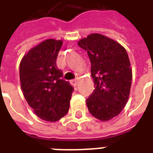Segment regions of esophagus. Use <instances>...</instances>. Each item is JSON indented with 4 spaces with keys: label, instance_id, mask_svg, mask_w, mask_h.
<instances>
[{
    "label": "esophagus",
    "instance_id": "obj_1",
    "mask_svg": "<svg viewBox=\"0 0 153 153\" xmlns=\"http://www.w3.org/2000/svg\"><path fill=\"white\" fill-rule=\"evenodd\" d=\"M71 84H72L74 87H76L77 85H78V81H77L76 79L72 80V81H71Z\"/></svg>",
    "mask_w": 153,
    "mask_h": 153
}]
</instances>
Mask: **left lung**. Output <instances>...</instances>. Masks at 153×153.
<instances>
[{
	"label": "left lung",
	"instance_id": "8db88e82",
	"mask_svg": "<svg viewBox=\"0 0 153 153\" xmlns=\"http://www.w3.org/2000/svg\"><path fill=\"white\" fill-rule=\"evenodd\" d=\"M91 62L95 89L86 100L89 112L107 121L121 112L127 102L132 82L128 54L115 41L98 33L88 35L78 42Z\"/></svg>",
	"mask_w": 153,
	"mask_h": 153
}]
</instances>
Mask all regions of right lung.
I'll use <instances>...</instances> for the list:
<instances>
[{
	"mask_svg": "<svg viewBox=\"0 0 153 153\" xmlns=\"http://www.w3.org/2000/svg\"><path fill=\"white\" fill-rule=\"evenodd\" d=\"M62 41L47 39L28 51L19 65L21 88L28 105L43 120L55 122L66 115L74 88L56 66Z\"/></svg>",
	"mask_w": 153,
	"mask_h": 153,
	"instance_id": "add662e5",
	"label": "right lung"
}]
</instances>
